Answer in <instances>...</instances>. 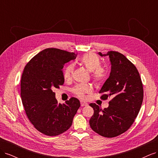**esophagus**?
<instances>
[{
  "label": "esophagus",
  "instance_id": "obj_1",
  "mask_svg": "<svg viewBox=\"0 0 158 158\" xmlns=\"http://www.w3.org/2000/svg\"><path fill=\"white\" fill-rule=\"evenodd\" d=\"M80 105H81V106H82V107L86 106H88V103L85 102L84 101H80Z\"/></svg>",
  "mask_w": 158,
  "mask_h": 158
}]
</instances>
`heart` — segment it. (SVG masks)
Listing matches in <instances>:
<instances>
[{
  "mask_svg": "<svg viewBox=\"0 0 158 158\" xmlns=\"http://www.w3.org/2000/svg\"><path fill=\"white\" fill-rule=\"evenodd\" d=\"M80 63L82 64L88 71L92 72V78L95 82L100 83L106 78V72L102 66V61L95 54L87 53L84 55L80 59ZM74 70V66L69 64L66 66L63 71L64 80L70 79ZM92 90V88L88 84H79L73 89V93L80 98H84L85 94H89Z\"/></svg>",
  "mask_w": 158,
  "mask_h": 158,
  "instance_id": "obj_1",
  "label": "heart"
}]
</instances>
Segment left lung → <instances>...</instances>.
I'll list each match as a JSON object with an SVG mask.
<instances>
[{
  "label": "left lung",
  "mask_w": 158,
  "mask_h": 158,
  "mask_svg": "<svg viewBox=\"0 0 158 158\" xmlns=\"http://www.w3.org/2000/svg\"><path fill=\"white\" fill-rule=\"evenodd\" d=\"M108 56L111 64V73L99 91L101 98H111L109 107L104 109L90 103L94 114L89 119L92 130L104 137H115L126 132L135 121L142 106L144 91L140 76L136 66L127 57L116 51Z\"/></svg>",
  "instance_id": "obj_1"
}]
</instances>
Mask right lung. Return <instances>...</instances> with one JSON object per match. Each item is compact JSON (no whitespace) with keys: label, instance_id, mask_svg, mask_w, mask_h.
<instances>
[{"label":"right lung","instance_id":"1","mask_svg":"<svg viewBox=\"0 0 158 158\" xmlns=\"http://www.w3.org/2000/svg\"><path fill=\"white\" fill-rule=\"evenodd\" d=\"M76 56L59 49H45L33 56L23 70L20 89L22 104L33 125L45 135L57 136L67 131L80 107L75 98L59 103L52 92L64 84V64Z\"/></svg>","mask_w":158,"mask_h":158}]
</instances>
